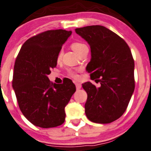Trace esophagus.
<instances>
[{"label": "esophagus", "instance_id": "esophagus-1", "mask_svg": "<svg viewBox=\"0 0 151 151\" xmlns=\"http://www.w3.org/2000/svg\"><path fill=\"white\" fill-rule=\"evenodd\" d=\"M76 88H77V90H79V89H81V88L82 86L81 83H76Z\"/></svg>", "mask_w": 151, "mask_h": 151}]
</instances>
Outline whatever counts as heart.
Masks as SVG:
<instances>
[{"mask_svg":"<svg viewBox=\"0 0 151 151\" xmlns=\"http://www.w3.org/2000/svg\"><path fill=\"white\" fill-rule=\"evenodd\" d=\"M71 48L77 53L78 55L80 54L81 52L83 51L84 50L88 49V47L86 44L81 42H74L71 44ZM61 57H62V51H60L58 54V59L60 60ZM68 75L70 77L73 78H78V70H68Z\"/></svg>","mask_w":151,"mask_h":151,"instance_id":"obj_1","label":"heart"}]
</instances>
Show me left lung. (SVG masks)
Here are the masks:
<instances>
[{
	"mask_svg": "<svg viewBox=\"0 0 151 151\" xmlns=\"http://www.w3.org/2000/svg\"><path fill=\"white\" fill-rule=\"evenodd\" d=\"M78 35L90 45L91 59L87 70L92 80L82 84L86 91V115L90 121L108 124L124 113L134 89V63L126 42L103 26L77 28Z\"/></svg>",
	"mask_w": 151,
	"mask_h": 151,
	"instance_id": "1",
	"label": "left lung"
}]
</instances>
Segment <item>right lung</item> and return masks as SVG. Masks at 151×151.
<instances>
[{
  "label": "right lung",
  "instance_id": "1",
  "mask_svg": "<svg viewBox=\"0 0 151 151\" xmlns=\"http://www.w3.org/2000/svg\"><path fill=\"white\" fill-rule=\"evenodd\" d=\"M72 34L63 29L48 30L27 40L14 64L12 85L24 116L34 125L55 127L65 122V107L75 93V84L67 79L52 83L47 76L56 67L58 54Z\"/></svg>",
  "mask_w": 151,
  "mask_h": 151
}]
</instances>
